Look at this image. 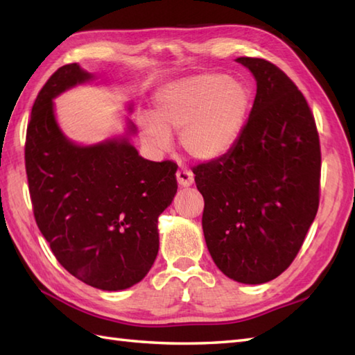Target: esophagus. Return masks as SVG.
Here are the masks:
<instances>
[{
    "label": "esophagus",
    "mask_w": 355,
    "mask_h": 355,
    "mask_svg": "<svg viewBox=\"0 0 355 355\" xmlns=\"http://www.w3.org/2000/svg\"><path fill=\"white\" fill-rule=\"evenodd\" d=\"M177 182H178V184L182 186V187H189L195 182L193 173L187 168H180L177 171Z\"/></svg>",
    "instance_id": "34e87169"
}]
</instances>
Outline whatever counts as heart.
<instances>
[{
	"instance_id": "heart-1",
	"label": "heart",
	"mask_w": 355,
	"mask_h": 355,
	"mask_svg": "<svg viewBox=\"0 0 355 355\" xmlns=\"http://www.w3.org/2000/svg\"><path fill=\"white\" fill-rule=\"evenodd\" d=\"M244 80L221 73H200L164 85L155 96L154 117L140 120L150 148L166 149L171 132L182 131V146L195 160H215L235 146L250 111Z\"/></svg>"
}]
</instances>
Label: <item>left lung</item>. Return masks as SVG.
Here are the masks:
<instances>
[{
    "label": "left lung",
    "instance_id": "obj_1",
    "mask_svg": "<svg viewBox=\"0 0 355 355\" xmlns=\"http://www.w3.org/2000/svg\"><path fill=\"white\" fill-rule=\"evenodd\" d=\"M256 79L244 130L227 154L192 169L202 232L223 273L263 284L291 266L320 198V141L304 94L261 58H238Z\"/></svg>",
    "mask_w": 355,
    "mask_h": 355
}]
</instances>
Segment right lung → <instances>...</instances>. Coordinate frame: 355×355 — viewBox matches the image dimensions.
Listing matches in <instances>:
<instances>
[{"mask_svg":"<svg viewBox=\"0 0 355 355\" xmlns=\"http://www.w3.org/2000/svg\"><path fill=\"white\" fill-rule=\"evenodd\" d=\"M89 78L78 64L64 65L37 93L26 172L36 224L58 262L94 288L119 291L140 282L157 258V223L177 192V164L145 160L126 140L87 148L67 140L51 99Z\"/></svg>","mask_w":355,"mask_h":355,"instance_id":"add662e5","label":"right lung"}]
</instances>
